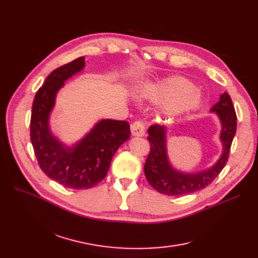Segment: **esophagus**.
I'll use <instances>...</instances> for the list:
<instances>
[{
  "label": "esophagus",
  "mask_w": 258,
  "mask_h": 258,
  "mask_svg": "<svg viewBox=\"0 0 258 258\" xmlns=\"http://www.w3.org/2000/svg\"><path fill=\"white\" fill-rule=\"evenodd\" d=\"M131 133L133 137H143L145 136V125L142 120L134 121L131 125Z\"/></svg>",
  "instance_id": "1"
}]
</instances>
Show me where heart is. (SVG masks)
Returning a JSON list of instances; mask_svg holds the SVG:
<instances>
[{
	"mask_svg": "<svg viewBox=\"0 0 258 258\" xmlns=\"http://www.w3.org/2000/svg\"><path fill=\"white\" fill-rule=\"evenodd\" d=\"M143 91L152 101L164 103L162 114L166 117L186 112L198 107L201 103V96L194 89L193 83L181 77H172L146 84Z\"/></svg>",
	"mask_w": 258,
	"mask_h": 258,
	"instance_id": "b5f03b06",
	"label": "heart"
}]
</instances>
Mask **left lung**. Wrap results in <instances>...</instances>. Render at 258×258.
Returning <instances> with one entry per match:
<instances>
[{"mask_svg": "<svg viewBox=\"0 0 258 258\" xmlns=\"http://www.w3.org/2000/svg\"><path fill=\"white\" fill-rule=\"evenodd\" d=\"M220 120V142L223 144V152L218 161L205 171L186 173L176 170L170 164L167 145L166 128L152 125L148 129V141L150 142V153L145 163V175L150 185L159 193L171 196H180L200 191L214 180L226 166L233 138L236 132V113L230 95L225 92L220 95L219 102L212 108Z\"/></svg>", "mask_w": 258, "mask_h": 258, "instance_id": "obj_1", "label": "left lung"}]
</instances>
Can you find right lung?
Wrapping results in <instances>:
<instances>
[{"label":"right lung","mask_w":258,"mask_h":258,"mask_svg":"<svg viewBox=\"0 0 258 258\" xmlns=\"http://www.w3.org/2000/svg\"><path fill=\"white\" fill-rule=\"evenodd\" d=\"M85 67V57L53 70L36 92L31 110L30 139L43 172L71 189H89L104 179L112 156L130 138L126 120L102 119L75 146L60 143L50 130L49 118L57 91L65 81Z\"/></svg>","instance_id":"add662e5"}]
</instances>
